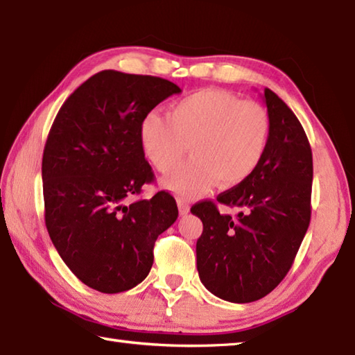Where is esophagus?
<instances>
[{
	"mask_svg": "<svg viewBox=\"0 0 355 355\" xmlns=\"http://www.w3.org/2000/svg\"><path fill=\"white\" fill-rule=\"evenodd\" d=\"M177 205H178V209H180V214H182V216L189 213V203L186 202L184 199H178Z\"/></svg>",
	"mask_w": 355,
	"mask_h": 355,
	"instance_id": "obj_1",
	"label": "esophagus"
}]
</instances>
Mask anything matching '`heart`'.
Here are the masks:
<instances>
[{"mask_svg": "<svg viewBox=\"0 0 355 355\" xmlns=\"http://www.w3.org/2000/svg\"><path fill=\"white\" fill-rule=\"evenodd\" d=\"M271 137V116L258 101L222 89H200L171 106L169 116L150 112L139 125L144 155L156 169H173L191 146L192 159L164 177L182 196H197L218 182L244 183L258 169Z\"/></svg>", "mask_w": 355, "mask_h": 355, "instance_id": "heart-1", "label": "heart"}]
</instances>
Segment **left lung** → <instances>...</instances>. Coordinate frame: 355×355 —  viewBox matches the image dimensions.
<instances>
[{"label":"left lung","instance_id":"1","mask_svg":"<svg viewBox=\"0 0 355 355\" xmlns=\"http://www.w3.org/2000/svg\"><path fill=\"white\" fill-rule=\"evenodd\" d=\"M271 137L254 175L220 192L218 202L239 209L220 214L203 200L191 208L203 232L197 239V271L208 291L228 302H254L290 271L311 214L313 158L294 112L271 89L263 95Z\"/></svg>","mask_w":355,"mask_h":355}]
</instances>
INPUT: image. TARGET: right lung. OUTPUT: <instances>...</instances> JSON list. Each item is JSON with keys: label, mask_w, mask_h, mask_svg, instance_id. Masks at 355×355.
Masks as SVG:
<instances>
[{"label": "right lung", "mask_w": 355, "mask_h": 355, "mask_svg": "<svg viewBox=\"0 0 355 355\" xmlns=\"http://www.w3.org/2000/svg\"><path fill=\"white\" fill-rule=\"evenodd\" d=\"M158 76L103 70L65 100L44 148L45 225L69 269L100 293L147 277L156 238L178 218L166 191L127 203L153 182L139 141L142 119L180 94Z\"/></svg>", "instance_id": "obj_1"}]
</instances>
